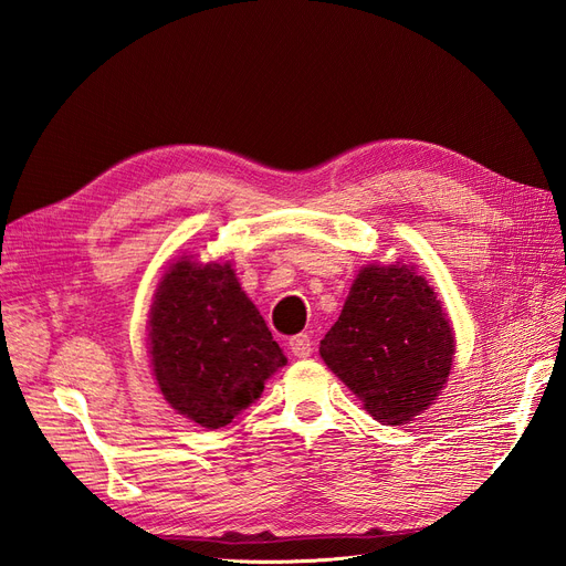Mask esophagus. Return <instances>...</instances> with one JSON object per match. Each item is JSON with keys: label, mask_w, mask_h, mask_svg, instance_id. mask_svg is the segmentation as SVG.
I'll use <instances>...</instances> for the list:
<instances>
[{"label": "esophagus", "mask_w": 566, "mask_h": 566, "mask_svg": "<svg viewBox=\"0 0 566 566\" xmlns=\"http://www.w3.org/2000/svg\"><path fill=\"white\" fill-rule=\"evenodd\" d=\"M287 347H290V352H293V356H297V358H310L312 352H314L312 337L306 335V333H300V335H295V337H290Z\"/></svg>", "instance_id": "obj_1"}]
</instances>
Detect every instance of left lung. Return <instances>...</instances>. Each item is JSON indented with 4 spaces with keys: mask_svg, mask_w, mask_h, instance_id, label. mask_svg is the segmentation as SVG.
<instances>
[{
    "mask_svg": "<svg viewBox=\"0 0 566 566\" xmlns=\"http://www.w3.org/2000/svg\"><path fill=\"white\" fill-rule=\"evenodd\" d=\"M318 352L375 420L406 424L447 385L455 337L416 266L368 264Z\"/></svg>",
    "mask_w": 566,
    "mask_h": 566,
    "instance_id": "8db88e82",
    "label": "left lung"
}]
</instances>
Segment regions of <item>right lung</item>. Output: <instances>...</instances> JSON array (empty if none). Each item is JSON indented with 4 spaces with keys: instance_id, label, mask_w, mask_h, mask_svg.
Returning <instances> with one entry per match:
<instances>
[{
    "instance_id": "obj_1",
    "label": "right lung",
    "mask_w": 566,
    "mask_h": 566,
    "mask_svg": "<svg viewBox=\"0 0 566 566\" xmlns=\"http://www.w3.org/2000/svg\"><path fill=\"white\" fill-rule=\"evenodd\" d=\"M148 354L167 403L208 430L260 399L287 364L231 264L181 256L158 283L148 314Z\"/></svg>"
}]
</instances>
